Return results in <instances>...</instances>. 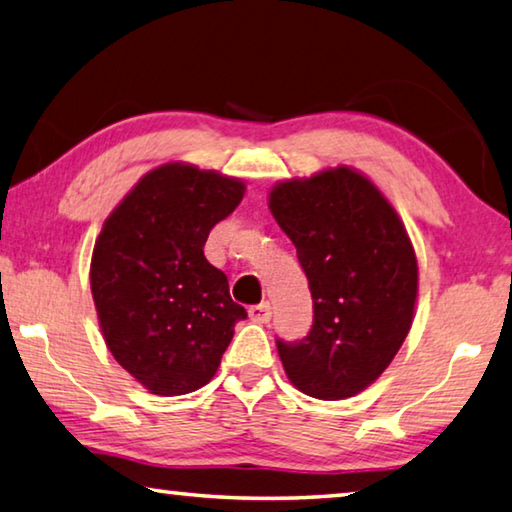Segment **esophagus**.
<instances>
[{"mask_svg": "<svg viewBox=\"0 0 512 512\" xmlns=\"http://www.w3.org/2000/svg\"><path fill=\"white\" fill-rule=\"evenodd\" d=\"M248 316L250 320H255V323H268V320H271V305H268V302H259V305L248 307Z\"/></svg>", "mask_w": 512, "mask_h": 512, "instance_id": "esophagus-1", "label": "esophagus"}]
</instances>
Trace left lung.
Returning <instances> with one entry per match:
<instances>
[{"mask_svg": "<svg viewBox=\"0 0 512 512\" xmlns=\"http://www.w3.org/2000/svg\"><path fill=\"white\" fill-rule=\"evenodd\" d=\"M268 207L296 246L314 300L305 339H277L284 372L316 400L357 395L388 368L413 323L418 259L404 223L350 167L282 180Z\"/></svg>", "mask_w": 512, "mask_h": 512, "instance_id": "obj_1", "label": "left lung"}]
</instances>
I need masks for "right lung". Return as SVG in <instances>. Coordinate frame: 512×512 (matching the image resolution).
<instances>
[{
	"label": "right lung",
	"mask_w": 512,
	"mask_h": 512,
	"mask_svg": "<svg viewBox=\"0 0 512 512\" xmlns=\"http://www.w3.org/2000/svg\"><path fill=\"white\" fill-rule=\"evenodd\" d=\"M244 192L237 178L169 162L142 176L103 223L90 264L103 339L153 395L205 386L246 318L228 277L203 255Z\"/></svg>",
	"instance_id": "add662e5"
}]
</instances>
